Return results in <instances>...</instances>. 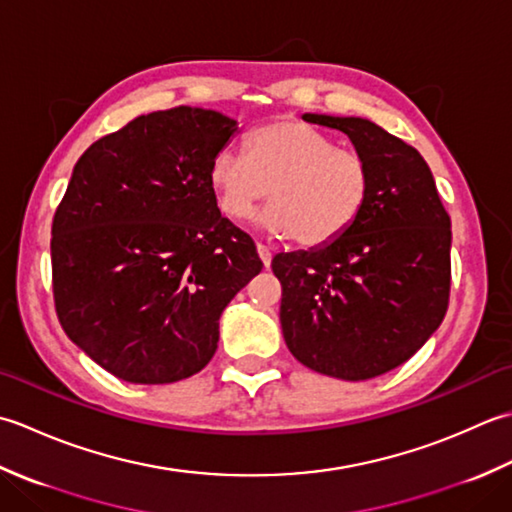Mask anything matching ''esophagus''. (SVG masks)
I'll use <instances>...</instances> for the list:
<instances>
[{
    "instance_id": "34e87169",
    "label": "esophagus",
    "mask_w": 512,
    "mask_h": 512,
    "mask_svg": "<svg viewBox=\"0 0 512 512\" xmlns=\"http://www.w3.org/2000/svg\"><path fill=\"white\" fill-rule=\"evenodd\" d=\"M256 249H258L260 260H263V265L269 267L271 265V249L265 243H256Z\"/></svg>"
}]
</instances>
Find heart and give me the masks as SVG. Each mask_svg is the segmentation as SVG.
<instances>
[{
	"label": "heart",
	"mask_w": 512,
	"mask_h": 512,
	"mask_svg": "<svg viewBox=\"0 0 512 512\" xmlns=\"http://www.w3.org/2000/svg\"><path fill=\"white\" fill-rule=\"evenodd\" d=\"M245 159L221 150L210 163L216 205L229 221H245L271 198L263 223L320 247L358 221L371 196V168L356 150L338 148L329 134L296 119L256 128L243 143Z\"/></svg>",
	"instance_id": "b5f03b06"
}]
</instances>
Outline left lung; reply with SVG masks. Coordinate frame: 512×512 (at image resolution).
I'll return each mask as SVG.
<instances>
[{"label": "left lung", "instance_id": "left-lung-1", "mask_svg": "<svg viewBox=\"0 0 512 512\" xmlns=\"http://www.w3.org/2000/svg\"><path fill=\"white\" fill-rule=\"evenodd\" d=\"M344 132L371 168V196L336 241L271 260L280 325L298 362L369 380L409 360L442 325L451 294V216L422 154L360 117L302 114Z\"/></svg>", "mask_w": 512, "mask_h": 512}]
</instances>
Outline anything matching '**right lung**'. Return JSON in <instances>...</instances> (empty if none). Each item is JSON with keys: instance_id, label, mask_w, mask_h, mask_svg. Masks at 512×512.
Returning a JSON list of instances; mask_svg holds the SVG:
<instances>
[{"instance_id": "right-lung-1", "label": "right lung", "mask_w": 512, "mask_h": 512, "mask_svg": "<svg viewBox=\"0 0 512 512\" xmlns=\"http://www.w3.org/2000/svg\"><path fill=\"white\" fill-rule=\"evenodd\" d=\"M238 130L221 112L141 114L81 154L52 218V296L66 336L132 384L190 378L218 318L263 260L221 216L210 163Z\"/></svg>"}]
</instances>
